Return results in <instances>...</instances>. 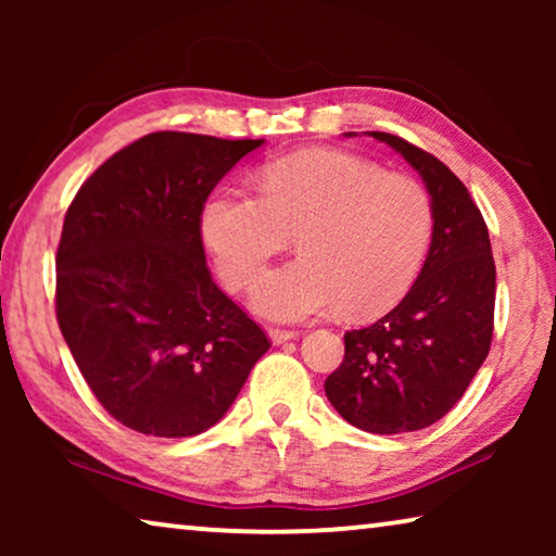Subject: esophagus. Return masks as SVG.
<instances>
[{
  "label": "esophagus",
  "mask_w": 556,
  "mask_h": 556,
  "mask_svg": "<svg viewBox=\"0 0 556 556\" xmlns=\"http://www.w3.org/2000/svg\"><path fill=\"white\" fill-rule=\"evenodd\" d=\"M294 338H299L296 331H285V328H269V341L275 345H281L287 341H294Z\"/></svg>",
  "instance_id": "obj_1"
}]
</instances>
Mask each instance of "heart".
Segmentation results:
<instances>
[{
  "instance_id": "obj_1",
  "label": "heart",
  "mask_w": 556,
  "mask_h": 556,
  "mask_svg": "<svg viewBox=\"0 0 556 556\" xmlns=\"http://www.w3.org/2000/svg\"><path fill=\"white\" fill-rule=\"evenodd\" d=\"M201 238L220 279L244 289L299 235L301 257L265 271L255 312L301 321L338 306L370 318L407 294L425 265L434 205L407 176L368 159L306 149L265 166L262 195L218 188L205 199Z\"/></svg>"
}]
</instances>
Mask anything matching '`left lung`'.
I'll use <instances>...</instances> for the list:
<instances>
[{"instance_id": "8db88e82", "label": "left lung", "mask_w": 556, "mask_h": 556, "mask_svg": "<svg viewBox=\"0 0 556 556\" xmlns=\"http://www.w3.org/2000/svg\"><path fill=\"white\" fill-rule=\"evenodd\" d=\"M365 135L392 147L421 176L434 205V235L407 296L380 321L343 336V363L324 388L348 425L404 434L444 417L491 351L495 262L481 211L444 162L388 131Z\"/></svg>"}]
</instances>
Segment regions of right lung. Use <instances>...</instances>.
Wrapping results in <instances>:
<instances>
[{
  "instance_id": "add662e5",
  "label": "right lung",
  "mask_w": 556,
  "mask_h": 556,
  "mask_svg": "<svg viewBox=\"0 0 556 556\" xmlns=\"http://www.w3.org/2000/svg\"><path fill=\"white\" fill-rule=\"evenodd\" d=\"M265 139L154 131L75 193L55 255V318L92 394L122 425L181 439L211 429L269 341L215 285L201 208Z\"/></svg>"
}]
</instances>
